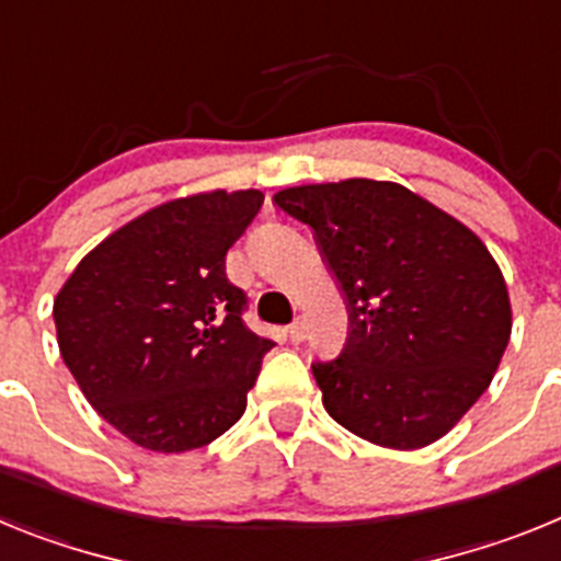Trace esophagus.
<instances>
[{
	"label": "esophagus",
	"mask_w": 561,
	"mask_h": 561,
	"mask_svg": "<svg viewBox=\"0 0 561 561\" xmlns=\"http://www.w3.org/2000/svg\"><path fill=\"white\" fill-rule=\"evenodd\" d=\"M286 336H289L291 342H300L306 336V323L304 320H295V323L289 325V329H286Z\"/></svg>",
	"instance_id": "esophagus-1"
}]
</instances>
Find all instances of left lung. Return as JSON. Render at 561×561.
<instances>
[{
	"mask_svg": "<svg viewBox=\"0 0 561 561\" xmlns=\"http://www.w3.org/2000/svg\"><path fill=\"white\" fill-rule=\"evenodd\" d=\"M272 202L311 227L348 306L342 354L311 365L331 419L390 449L447 435L492 385L512 336L492 252L396 182L286 187Z\"/></svg>",
	"mask_w": 561,
	"mask_h": 561,
	"instance_id": "1",
	"label": "left lung"
}]
</instances>
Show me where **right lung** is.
I'll list each match as a JSON object with an SVG mask.
<instances>
[{"label": "right lung", "instance_id": "right-lung-1", "mask_svg": "<svg viewBox=\"0 0 561 561\" xmlns=\"http://www.w3.org/2000/svg\"><path fill=\"white\" fill-rule=\"evenodd\" d=\"M261 191H210L142 213L83 257L53 304L58 348L87 401L153 453L199 449L247 410L261 359L227 250Z\"/></svg>", "mask_w": 561, "mask_h": 561}]
</instances>
